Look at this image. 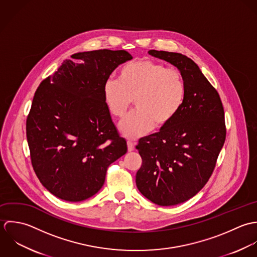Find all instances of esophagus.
I'll list each match as a JSON object with an SVG mask.
<instances>
[{"label": "esophagus", "mask_w": 257, "mask_h": 257, "mask_svg": "<svg viewBox=\"0 0 257 257\" xmlns=\"http://www.w3.org/2000/svg\"><path fill=\"white\" fill-rule=\"evenodd\" d=\"M127 147H128V151L131 152V151L134 150L135 145H134V143L132 141H127Z\"/></svg>", "instance_id": "1"}]
</instances>
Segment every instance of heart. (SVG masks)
Instances as JSON below:
<instances>
[{
	"mask_svg": "<svg viewBox=\"0 0 257 257\" xmlns=\"http://www.w3.org/2000/svg\"><path fill=\"white\" fill-rule=\"evenodd\" d=\"M187 94L183 73L148 58L125 64L118 80L108 79L103 97L110 114L122 118L133 100L137 110L120 123V130L129 139L149 133L154 127L163 129L178 115Z\"/></svg>",
	"mask_w": 257,
	"mask_h": 257,
	"instance_id": "1",
	"label": "heart"
}]
</instances>
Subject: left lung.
Here are the masks:
<instances>
[{
    "instance_id": "8db88e82",
    "label": "left lung",
    "mask_w": 257,
    "mask_h": 257,
    "mask_svg": "<svg viewBox=\"0 0 257 257\" xmlns=\"http://www.w3.org/2000/svg\"><path fill=\"white\" fill-rule=\"evenodd\" d=\"M148 52L178 67L187 94L168 126L139 140L136 149L142 166L136 185L156 205H178L196 196L214 170L225 141L224 110L218 92L191 58L177 52Z\"/></svg>"
}]
</instances>
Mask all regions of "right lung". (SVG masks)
<instances>
[{
  "label": "right lung",
  "instance_id": "obj_1",
  "mask_svg": "<svg viewBox=\"0 0 257 257\" xmlns=\"http://www.w3.org/2000/svg\"><path fill=\"white\" fill-rule=\"evenodd\" d=\"M38 87L27 118L34 171L43 186L67 202L84 201L102 188L110 164L127 152L103 97L112 71L132 59L126 51L76 53Z\"/></svg>",
  "mask_w": 257,
  "mask_h": 257
}]
</instances>
